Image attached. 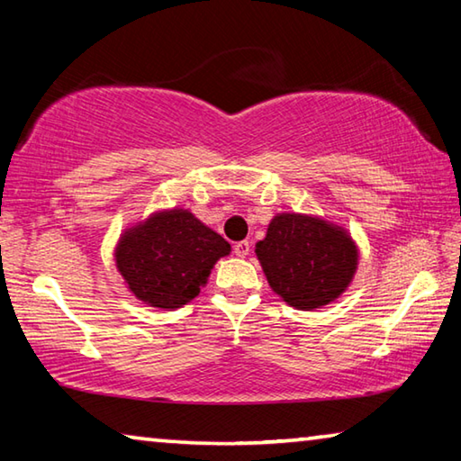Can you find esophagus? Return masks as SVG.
<instances>
[{
  "label": "esophagus",
  "mask_w": 461,
  "mask_h": 461,
  "mask_svg": "<svg viewBox=\"0 0 461 461\" xmlns=\"http://www.w3.org/2000/svg\"><path fill=\"white\" fill-rule=\"evenodd\" d=\"M233 254H236L238 258H246L249 254V241H238V244L233 246Z\"/></svg>",
  "instance_id": "1"
}]
</instances>
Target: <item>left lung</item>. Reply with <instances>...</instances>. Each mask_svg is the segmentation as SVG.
Returning a JSON list of instances; mask_svg holds the SVG:
<instances>
[{
	"instance_id": "1",
	"label": "left lung",
	"mask_w": 461,
	"mask_h": 461,
	"mask_svg": "<svg viewBox=\"0 0 461 461\" xmlns=\"http://www.w3.org/2000/svg\"><path fill=\"white\" fill-rule=\"evenodd\" d=\"M256 256L272 291L301 311L330 305L346 293L360 258L341 225L303 213L272 217Z\"/></svg>"
}]
</instances>
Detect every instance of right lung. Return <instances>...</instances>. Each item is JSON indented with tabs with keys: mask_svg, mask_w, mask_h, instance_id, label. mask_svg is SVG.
<instances>
[{
	"mask_svg": "<svg viewBox=\"0 0 461 461\" xmlns=\"http://www.w3.org/2000/svg\"><path fill=\"white\" fill-rule=\"evenodd\" d=\"M231 246L189 209L156 212L131 225L115 246V267L146 305L178 309L205 286L215 262Z\"/></svg>",
	"mask_w": 461,
	"mask_h": 461,
	"instance_id": "1",
	"label": "right lung"
}]
</instances>
